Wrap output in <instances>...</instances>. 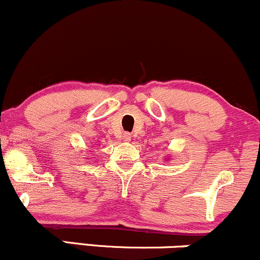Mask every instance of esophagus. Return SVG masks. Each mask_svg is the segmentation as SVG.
Instances as JSON below:
<instances>
[{
    "label": "esophagus",
    "instance_id": "obj_1",
    "mask_svg": "<svg viewBox=\"0 0 260 260\" xmlns=\"http://www.w3.org/2000/svg\"><path fill=\"white\" fill-rule=\"evenodd\" d=\"M131 138H132L131 133H123V140H124V142H129Z\"/></svg>",
    "mask_w": 260,
    "mask_h": 260
}]
</instances>
